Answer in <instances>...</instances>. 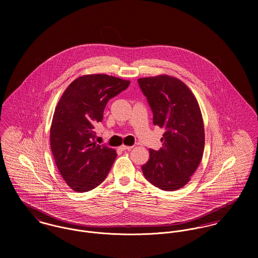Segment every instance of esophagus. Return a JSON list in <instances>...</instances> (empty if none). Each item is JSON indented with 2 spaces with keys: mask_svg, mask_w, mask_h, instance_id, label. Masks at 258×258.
Segmentation results:
<instances>
[{
  "mask_svg": "<svg viewBox=\"0 0 258 258\" xmlns=\"http://www.w3.org/2000/svg\"><path fill=\"white\" fill-rule=\"evenodd\" d=\"M132 146H126V145H122V146H120V150H122V151H125V150H131L132 149Z\"/></svg>",
  "mask_w": 258,
  "mask_h": 258,
  "instance_id": "esophagus-1",
  "label": "esophagus"
}]
</instances>
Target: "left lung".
Instances as JSON below:
<instances>
[{
	"label": "left lung",
	"mask_w": 258,
	"mask_h": 258,
	"mask_svg": "<svg viewBox=\"0 0 258 258\" xmlns=\"http://www.w3.org/2000/svg\"><path fill=\"white\" fill-rule=\"evenodd\" d=\"M153 112V124L165 130L163 146L150 149L144 177L164 190H176L190 180L204 154L205 128L200 105L184 82L161 74L138 79Z\"/></svg>",
	"instance_id": "1"
}]
</instances>
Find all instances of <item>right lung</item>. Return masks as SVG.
<instances>
[{
  "instance_id": "1",
  "label": "right lung",
  "mask_w": 258,
  "mask_h": 258,
  "mask_svg": "<svg viewBox=\"0 0 258 258\" xmlns=\"http://www.w3.org/2000/svg\"><path fill=\"white\" fill-rule=\"evenodd\" d=\"M129 84V80L107 74L82 75L68 86L57 102L50 148L61 177L77 192L96 187L110 171L117 153L94 142V126L102 121L108 100Z\"/></svg>"
}]
</instances>
